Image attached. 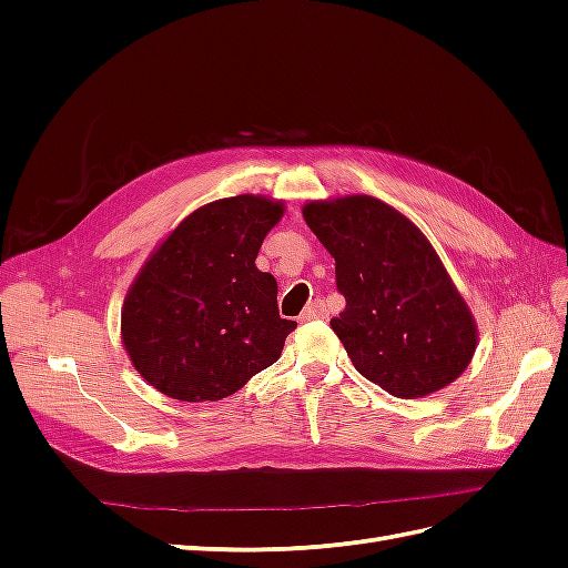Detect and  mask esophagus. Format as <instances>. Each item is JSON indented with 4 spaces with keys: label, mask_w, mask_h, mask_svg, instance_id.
Wrapping results in <instances>:
<instances>
[{
    "label": "esophagus",
    "mask_w": 568,
    "mask_h": 568,
    "mask_svg": "<svg viewBox=\"0 0 568 568\" xmlns=\"http://www.w3.org/2000/svg\"><path fill=\"white\" fill-rule=\"evenodd\" d=\"M326 317V305H324V301H313L311 305L305 307L303 311V315H301V322H311V320H324Z\"/></svg>",
    "instance_id": "34e87169"
}]
</instances>
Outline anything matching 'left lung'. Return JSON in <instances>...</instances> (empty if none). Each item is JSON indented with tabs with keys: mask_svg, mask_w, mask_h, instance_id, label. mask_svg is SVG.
I'll list each match as a JSON object with an SVG mask.
<instances>
[{
	"mask_svg": "<svg viewBox=\"0 0 568 568\" xmlns=\"http://www.w3.org/2000/svg\"><path fill=\"white\" fill-rule=\"evenodd\" d=\"M303 217L336 261L346 307L332 329L355 369L405 400L450 386L478 329L424 232L367 194L307 201Z\"/></svg>",
	"mask_w": 568,
	"mask_h": 568,
	"instance_id": "left-lung-1",
	"label": "left lung"
}]
</instances>
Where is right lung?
<instances>
[{
  "label": "right lung",
  "instance_id": "right-lung-1",
  "mask_svg": "<svg viewBox=\"0 0 568 568\" xmlns=\"http://www.w3.org/2000/svg\"><path fill=\"white\" fill-rule=\"evenodd\" d=\"M284 201L239 194L189 213L142 265L120 313L134 369L184 403L222 400L274 365L296 322L277 280L255 267Z\"/></svg>",
  "mask_w": 568,
  "mask_h": 568
}]
</instances>
